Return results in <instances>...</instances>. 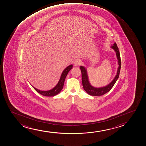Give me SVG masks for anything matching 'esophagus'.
<instances>
[{"mask_svg": "<svg viewBox=\"0 0 146 146\" xmlns=\"http://www.w3.org/2000/svg\"><path fill=\"white\" fill-rule=\"evenodd\" d=\"M81 64V61L79 59H76L74 61V66H78L80 65Z\"/></svg>", "mask_w": 146, "mask_h": 146, "instance_id": "34e87169", "label": "esophagus"}]
</instances>
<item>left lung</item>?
<instances>
[{"label":"left lung","instance_id":"8db88e82","mask_svg":"<svg viewBox=\"0 0 146 146\" xmlns=\"http://www.w3.org/2000/svg\"><path fill=\"white\" fill-rule=\"evenodd\" d=\"M111 49H113L116 52V55L117 58L118 67L117 73L114 77V79L111 81L107 85L102 87L96 88L92 86L91 85L89 81V76L88 75L87 70L85 67L81 66L80 67L81 73H82V85L84 90L86 92L89 94V95L92 96H101L104 95V94L109 92L111 90L112 87L114 86L116 81L119 78L120 70L121 69V58L120 52L118 50V48L117 46L116 43H114L111 47Z\"/></svg>","mask_w":146,"mask_h":146}]
</instances>
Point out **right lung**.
Segmentation results:
<instances>
[{
	"label": "right lung",
	"instance_id": "obj_1",
	"mask_svg": "<svg viewBox=\"0 0 146 146\" xmlns=\"http://www.w3.org/2000/svg\"><path fill=\"white\" fill-rule=\"evenodd\" d=\"M72 65H70L69 66L66 67L65 69H64L63 72L61 75L60 78L59 79L58 82L57 83L56 85L52 89L48 90V91H41L38 89L35 88L33 86H32L34 88V89L35 90V91L37 92H38L39 94H42V96H54L56 95H57V94H58L59 92H60L62 90L63 86H64V82L65 80V78L67 76V74H68V72H70V70L72 69Z\"/></svg>",
	"mask_w": 146,
	"mask_h": 146
}]
</instances>
